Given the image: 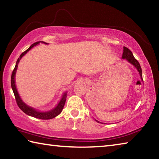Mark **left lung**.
Segmentation results:
<instances>
[{
    "label": "left lung",
    "instance_id": "8db88e82",
    "mask_svg": "<svg viewBox=\"0 0 159 159\" xmlns=\"http://www.w3.org/2000/svg\"><path fill=\"white\" fill-rule=\"evenodd\" d=\"M122 58L125 59L126 60L129 61V62L133 64V65L135 67L139 72V76H140L142 80H143V79H142V69H141L140 64H139V63L138 62V61L134 57L133 53H132L131 51L129 50L128 48L123 47V53ZM96 121L99 123L98 120H96Z\"/></svg>",
    "mask_w": 159,
    "mask_h": 159
}]
</instances>
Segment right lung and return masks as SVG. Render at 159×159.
<instances>
[{
	"label": "right lung",
	"mask_w": 159,
	"mask_h": 159,
	"mask_svg": "<svg viewBox=\"0 0 159 159\" xmlns=\"http://www.w3.org/2000/svg\"><path fill=\"white\" fill-rule=\"evenodd\" d=\"M40 42H41V41H38V42L34 43V44H32L31 46L28 48L27 50L21 53L20 56V57L17 59V62H16L15 67L14 70H13L12 76H11V87H12V89L13 90V93H14L15 98V99H16V102H17V105H18L19 107H20V109L21 110V111H22L23 112H25L26 114H27L29 116H33V117L37 118H40V119L48 120V119H51V118H53L56 117L57 116H58L59 114H60L61 111H62V109L64 108V104H65V102H66V95H67L66 93L64 94L63 97L61 99V100L60 101V102H59L57 107H56L55 108H54L53 109L50 110V111H49L41 112V111H37V110L34 109L33 108H31V107H29L28 105H26L25 102L21 100V99L20 98V97L18 94L17 88H16L15 80V73H16V71H17V65H18L19 61H20V60H21V58L23 56L28 52V51L30 50L32 48L34 47L35 45L39 44ZM41 43H45V44H48V43H46L43 42V41H41Z\"/></svg>",
	"instance_id": "obj_1"
}]
</instances>
